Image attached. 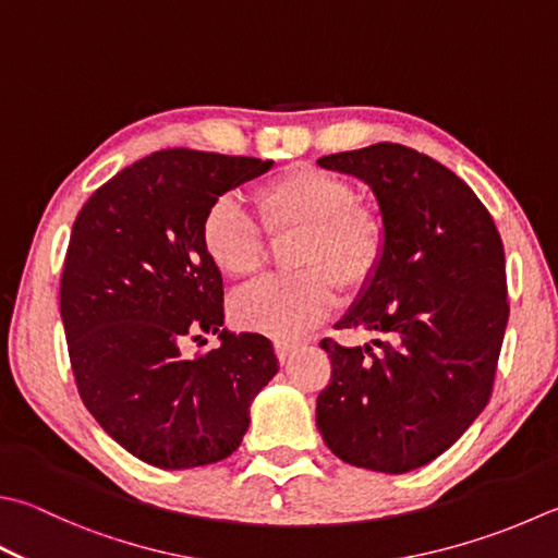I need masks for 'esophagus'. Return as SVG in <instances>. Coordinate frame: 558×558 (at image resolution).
Listing matches in <instances>:
<instances>
[{
    "label": "esophagus",
    "mask_w": 558,
    "mask_h": 558,
    "mask_svg": "<svg viewBox=\"0 0 558 558\" xmlns=\"http://www.w3.org/2000/svg\"><path fill=\"white\" fill-rule=\"evenodd\" d=\"M299 342H289V340H279V342H275V352H277V356H279V362L283 364V362H289V356L299 350Z\"/></svg>",
    "instance_id": "34e87169"
}]
</instances>
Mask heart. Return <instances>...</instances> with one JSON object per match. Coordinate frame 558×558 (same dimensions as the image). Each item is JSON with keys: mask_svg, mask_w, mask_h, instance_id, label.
Instances as JSON below:
<instances>
[{"mask_svg": "<svg viewBox=\"0 0 558 558\" xmlns=\"http://www.w3.org/2000/svg\"><path fill=\"white\" fill-rule=\"evenodd\" d=\"M252 204L271 238L296 233L289 250V267L296 275L235 293L230 315L243 330L296 338L328 318L338 287L362 291L381 267L384 218L374 206L354 202V189L338 174L311 165L289 167L257 186ZM202 250L228 279L255 277L267 257L265 238L230 198L206 211Z\"/></svg>", "mask_w": 558, "mask_h": 558, "instance_id": "b5f03b06", "label": "heart"}]
</instances>
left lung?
Instances as JSON below:
<instances>
[{
	"label": "left lung",
	"instance_id": "1",
	"mask_svg": "<svg viewBox=\"0 0 558 558\" xmlns=\"http://www.w3.org/2000/svg\"><path fill=\"white\" fill-rule=\"evenodd\" d=\"M318 165L372 186L386 252L335 325L374 340L320 342L332 376L315 423L347 464L405 474L447 451L488 403L510 313L502 240L466 182L405 145Z\"/></svg>",
	"mask_w": 558,
	"mask_h": 558
}]
</instances>
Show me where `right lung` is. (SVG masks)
Returning a JSON list of instances; mask_svg holds the SVG:
<instances>
[{
	"mask_svg": "<svg viewBox=\"0 0 558 558\" xmlns=\"http://www.w3.org/2000/svg\"><path fill=\"white\" fill-rule=\"evenodd\" d=\"M271 160L172 148L125 167L82 206L60 279L77 391L104 433L145 464H216L243 442L250 403L279 372L257 332L223 328V277L202 250L218 196ZM204 331L221 347L184 357Z\"/></svg>",
	"mask_w": 558,
	"mask_h": 558,
	"instance_id": "add662e5",
	"label": "right lung"
}]
</instances>
